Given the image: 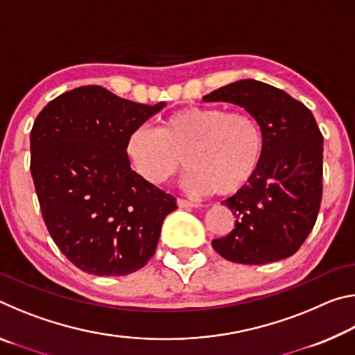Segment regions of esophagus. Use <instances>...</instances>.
Masks as SVG:
<instances>
[{"mask_svg": "<svg viewBox=\"0 0 355 355\" xmlns=\"http://www.w3.org/2000/svg\"><path fill=\"white\" fill-rule=\"evenodd\" d=\"M177 205L180 208H196V207H199V203L186 200V199H182V197H180V199H177Z\"/></svg>", "mask_w": 355, "mask_h": 355, "instance_id": "34e87169", "label": "esophagus"}]
</instances>
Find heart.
<instances>
[{
    "instance_id": "obj_1",
    "label": "heart",
    "mask_w": 355,
    "mask_h": 355,
    "mask_svg": "<svg viewBox=\"0 0 355 355\" xmlns=\"http://www.w3.org/2000/svg\"><path fill=\"white\" fill-rule=\"evenodd\" d=\"M264 131L249 111L224 106H189L173 111L158 130L141 127L130 135L127 155L137 173L163 184L188 167L186 189L199 196H230L241 191L260 169Z\"/></svg>"
}]
</instances>
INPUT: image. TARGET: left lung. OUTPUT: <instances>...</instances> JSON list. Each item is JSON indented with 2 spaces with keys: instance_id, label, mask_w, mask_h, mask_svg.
<instances>
[{
  "instance_id": "1",
  "label": "left lung",
  "mask_w": 355,
  "mask_h": 355,
  "mask_svg": "<svg viewBox=\"0 0 355 355\" xmlns=\"http://www.w3.org/2000/svg\"><path fill=\"white\" fill-rule=\"evenodd\" d=\"M205 101L248 110L264 131L257 175L222 200L235 216L228 235L213 239L225 260L266 264L296 254L313 230L322 199V135L307 106L266 83L241 80L219 87Z\"/></svg>"
}]
</instances>
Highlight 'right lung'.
Instances as JSON below:
<instances>
[{
  "mask_svg": "<svg viewBox=\"0 0 355 355\" xmlns=\"http://www.w3.org/2000/svg\"><path fill=\"white\" fill-rule=\"evenodd\" d=\"M155 106L81 86L51 100L31 130V175L53 241L81 271L127 275L146 266L175 197L130 166L127 141Z\"/></svg>",
  "mask_w": 355,
  "mask_h": 355,
  "instance_id": "1",
  "label": "right lung"
}]
</instances>
